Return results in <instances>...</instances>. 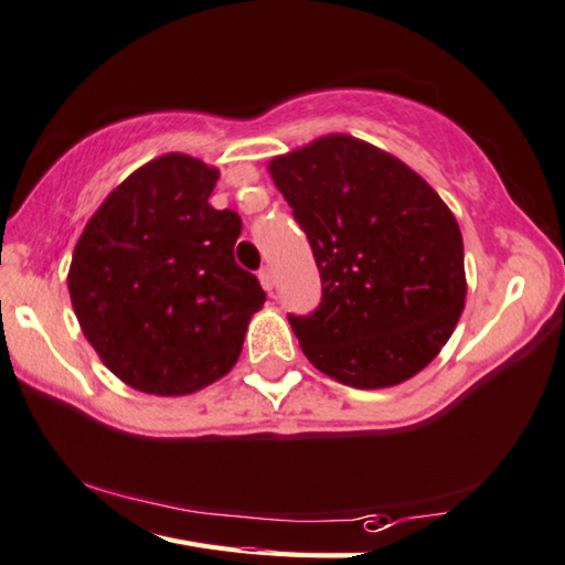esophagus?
Segmentation results:
<instances>
[{"instance_id":"34e87169","label":"esophagus","mask_w":565,"mask_h":565,"mask_svg":"<svg viewBox=\"0 0 565 565\" xmlns=\"http://www.w3.org/2000/svg\"><path fill=\"white\" fill-rule=\"evenodd\" d=\"M259 281L264 286V291L271 294V289H274V271L269 269V266H264V269L259 271Z\"/></svg>"}]
</instances>
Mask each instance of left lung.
I'll return each mask as SVG.
<instances>
[{"mask_svg": "<svg viewBox=\"0 0 565 565\" xmlns=\"http://www.w3.org/2000/svg\"><path fill=\"white\" fill-rule=\"evenodd\" d=\"M309 237L323 299L289 316L333 381L381 390L435 361L465 311V244L445 200L390 152L345 132L269 162Z\"/></svg>", "mask_w": 565, "mask_h": 565, "instance_id": "1", "label": "left lung"}]
</instances>
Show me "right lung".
Wrapping results in <instances>:
<instances>
[{
  "instance_id": "add662e5",
  "label": "right lung",
  "mask_w": 565,
  "mask_h": 565,
  "mask_svg": "<svg viewBox=\"0 0 565 565\" xmlns=\"http://www.w3.org/2000/svg\"><path fill=\"white\" fill-rule=\"evenodd\" d=\"M217 180L184 152L146 162L100 202L71 256L81 331L140 393L188 395L227 375L266 301L234 262L237 212L207 202Z\"/></svg>"
}]
</instances>
